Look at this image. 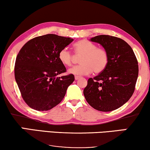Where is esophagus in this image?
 I'll return each instance as SVG.
<instances>
[{
    "label": "esophagus",
    "mask_w": 150,
    "mask_h": 150,
    "mask_svg": "<svg viewBox=\"0 0 150 150\" xmlns=\"http://www.w3.org/2000/svg\"><path fill=\"white\" fill-rule=\"evenodd\" d=\"M81 76H75V80H79Z\"/></svg>",
    "instance_id": "1"
}]
</instances>
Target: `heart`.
Masks as SVG:
<instances>
[{
  "label": "heart",
  "mask_w": 150,
  "mask_h": 150,
  "mask_svg": "<svg viewBox=\"0 0 150 150\" xmlns=\"http://www.w3.org/2000/svg\"><path fill=\"white\" fill-rule=\"evenodd\" d=\"M75 55L80 57L81 65L74 67L69 70V73L74 75H88L92 71L100 74L107 67L109 57L108 52L103 48H98L96 44L86 40H80L74 45ZM59 59L65 66H71L74 61L72 53L65 48L59 53Z\"/></svg>",
  "instance_id": "b5f03b06"
}]
</instances>
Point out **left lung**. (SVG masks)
<instances>
[{
    "mask_svg": "<svg viewBox=\"0 0 150 150\" xmlns=\"http://www.w3.org/2000/svg\"><path fill=\"white\" fill-rule=\"evenodd\" d=\"M91 41L106 49L109 60L102 72L88 80L84 96L95 109L112 111L132 97L139 74L138 61L132 48L122 39L101 35L92 38Z\"/></svg>",
    "mask_w": 150,
    "mask_h": 150,
    "instance_id": "1",
    "label": "left lung"
}]
</instances>
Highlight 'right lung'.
<instances>
[{"label":"right lung","mask_w":150,"mask_h":150,"mask_svg":"<svg viewBox=\"0 0 150 150\" xmlns=\"http://www.w3.org/2000/svg\"><path fill=\"white\" fill-rule=\"evenodd\" d=\"M73 41L70 38L47 34L29 40L20 49L14 74L22 97L29 107L48 110L62 101L74 76L58 77L66 71L59 53Z\"/></svg>","instance_id":"1"}]
</instances>
